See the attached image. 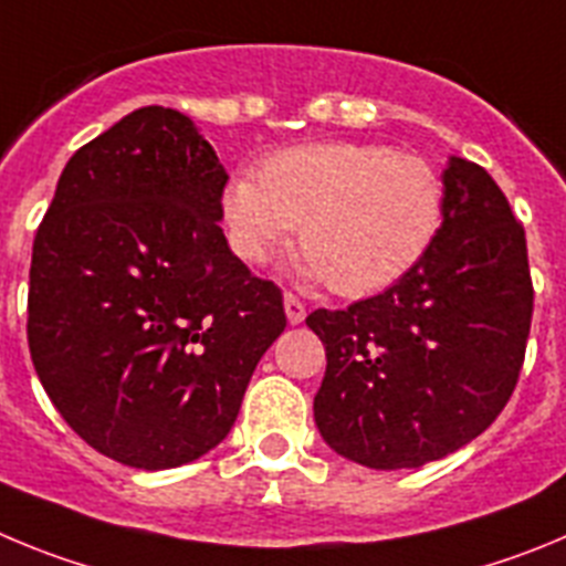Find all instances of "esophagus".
Returning a JSON list of instances; mask_svg holds the SVG:
<instances>
[{
	"label": "esophagus",
	"mask_w": 566,
	"mask_h": 566,
	"mask_svg": "<svg viewBox=\"0 0 566 566\" xmlns=\"http://www.w3.org/2000/svg\"><path fill=\"white\" fill-rule=\"evenodd\" d=\"M284 313H287L290 324H302L304 315H307V307L293 293H284Z\"/></svg>",
	"instance_id": "obj_1"
}]
</instances>
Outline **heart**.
I'll return each instance as SVG.
<instances>
[{
    "label": "heart",
    "instance_id": "heart-1",
    "mask_svg": "<svg viewBox=\"0 0 566 566\" xmlns=\"http://www.w3.org/2000/svg\"><path fill=\"white\" fill-rule=\"evenodd\" d=\"M442 180L429 160L371 144H313L268 157L222 195L231 251L271 262L293 228L307 279L344 298L384 293L409 276L442 228Z\"/></svg>",
    "mask_w": 566,
    "mask_h": 566
}]
</instances>
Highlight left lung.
I'll return each mask as SVG.
<instances>
[{
	"instance_id": "8db88e82",
	"label": "left lung",
	"mask_w": 566,
	"mask_h": 566,
	"mask_svg": "<svg viewBox=\"0 0 566 566\" xmlns=\"http://www.w3.org/2000/svg\"><path fill=\"white\" fill-rule=\"evenodd\" d=\"M442 228L409 276L346 310H315L327 349L313 400L335 454L420 468L480 437L516 389L531 335L524 228L482 166L448 157Z\"/></svg>"
}]
</instances>
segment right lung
Returning <instances> with one entry per match:
<instances>
[{
  "instance_id": "right-lung-1",
  "label": "right lung",
  "mask_w": 566,
  "mask_h": 566,
  "mask_svg": "<svg viewBox=\"0 0 566 566\" xmlns=\"http://www.w3.org/2000/svg\"><path fill=\"white\" fill-rule=\"evenodd\" d=\"M226 182L195 120L144 106L70 157L35 231L30 358L109 460L163 471L220 446L287 327L282 290L228 248Z\"/></svg>"
}]
</instances>
